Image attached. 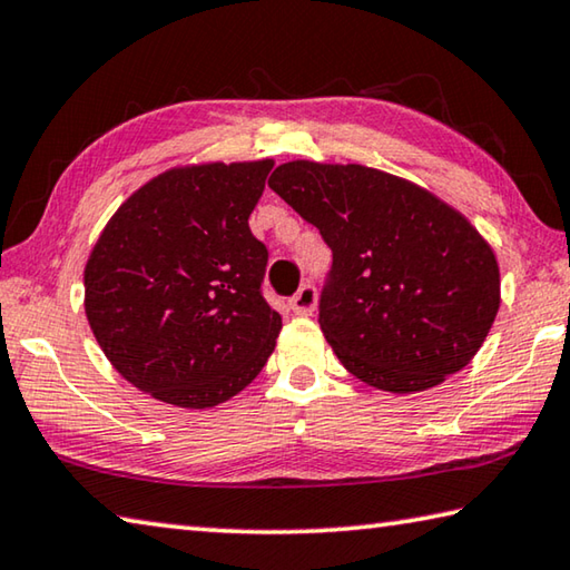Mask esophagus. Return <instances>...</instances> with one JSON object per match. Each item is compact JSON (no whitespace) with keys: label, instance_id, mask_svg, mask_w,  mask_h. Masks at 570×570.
Instances as JSON below:
<instances>
[{"label":"esophagus","instance_id":"esophagus-1","mask_svg":"<svg viewBox=\"0 0 570 570\" xmlns=\"http://www.w3.org/2000/svg\"><path fill=\"white\" fill-rule=\"evenodd\" d=\"M315 305H317V293L313 285H303L301 291L291 297V311L295 315H313Z\"/></svg>","mask_w":570,"mask_h":570}]
</instances>
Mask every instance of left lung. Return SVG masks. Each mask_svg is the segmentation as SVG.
<instances>
[{"label":"left lung","mask_w":570,"mask_h":570,"mask_svg":"<svg viewBox=\"0 0 570 570\" xmlns=\"http://www.w3.org/2000/svg\"><path fill=\"white\" fill-rule=\"evenodd\" d=\"M267 185L333 249L317 323L347 373L411 395L473 361L501 307V269L463 213L363 165L293 159Z\"/></svg>","instance_id":"1"}]
</instances>
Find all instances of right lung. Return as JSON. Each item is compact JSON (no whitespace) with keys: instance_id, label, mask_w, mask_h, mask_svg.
Returning <instances> with one entry per match:
<instances>
[{"instance_id":"obj_1","label":"right lung","mask_w":570,"mask_h":570,"mask_svg":"<svg viewBox=\"0 0 570 570\" xmlns=\"http://www.w3.org/2000/svg\"><path fill=\"white\" fill-rule=\"evenodd\" d=\"M273 159L169 167L135 189L85 265V315L115 371L189 411L229 401L275 351L249 215Z\"/></svg>"}]
</instances>
